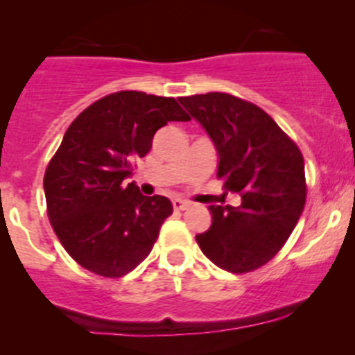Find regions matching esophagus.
<instances>
[{"label":"esophagus","mask_w":355,"mask_h":355,"mask_svg":"<svg viewBox=\"0 0 355 355\" xmlns=\"http://www.w3.org/2000/svg\"><path fill=\"white\" fill-rule=\"evenodd\" d=\"M171 204H173L175 209H187V207L191 206V202H189V200H184L180 198H175L173 200H171Z\"/></svg>","instance_id":"1"}]
</instances>
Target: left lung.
I'll list each match as a JSON object with an SVG mask.
<instances>
[{
	"label": "left lung",
	"instance_id": "obj_1",
	"mask_svg": "<svg viewBox=\"0 0 355 355\" xmlns=\"http://www.w3.org/2000/svg\"><path fill=\"white\" fill-rule=\"evenodd\" d=\"M178 101L213 141L223 189L242 199L239 207L209 206L213 223L196 241L221 270H257L277 256L302 214V153L266 111L244 99L207 92Z\"/></svg>",
	"mask_w": 355,
	"mask_h": 355
}]
</instances>
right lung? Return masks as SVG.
Returning a JSON list of instances; mask_svg holds the SVG:
<instances>
[{
  "mask_svg": "<svg viewBox=\"0 0 355 355\" xmlns=\"http://www.w3.org/2000/svg\"><path fill=\"white\" fill-rule=\"evenodd\" d=\"M189 120L173 98L120 91L71 121L46 168L44 194L56 237L82 268L118 278L149 256L173 206L127 178L157 128Z\"/></svg>",
  "mask_w": 355,
  "mask_h": 355,
  "instance_id": "right-lung-1",
  "label": "right lung"
}]
</instances>
